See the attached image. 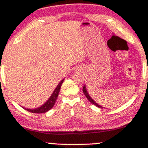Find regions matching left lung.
Returning a JSON list of instances; mask_svg holds the SVG:
<instances>
[{
    "instance_id": "1",
    "label": "left lung",
    "mask_w": 148,
    "mask_h": 148,
    "mask_svg": "<svg viewBox=\"0 0 148 148\" xmlns=\"http://www.w3.org/2000/svg\"><path fill=\"white\" fill-rule=\"evenodd\" d=\"M83 92H84V95H86V97L88 100L90 102V103L93 104V105H95V106H97V107H98V108H102V109L103 108V107H102V106H100V105H98V103H95V102L94 101V100H92V99L91 98H90V95H88V92H87V90H86V86H84L83 87Z\"/></svg>"
}]
</instances>
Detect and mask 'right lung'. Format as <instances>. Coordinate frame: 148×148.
I'll return each instance as SVG.
<instances>
[{"mask_svg":"<svg viewBox=\"0 0 148 148\" xmlns=\"http://www.w3.org/2000/svg\"><path fill=\"white\" fill-rule=\"evenodd\" d=\"M63 81H64V79L62 80L61 82L58 84V86L56 87V88L55 89V90L53 91V93H52L50 98L48 99V101L45 102V103L43 104L42 106H40V108H35V109H27V108H24V109H25L26 110H27V111L30 112L40 114V113L46 112H48V110H50V109L53 108V107L54 106L55 103H56L57 98H58V94H59L60 90V88H61L62 84L63 83Z\"/></svg>","mask_w":148,"mask_h":148,"instance_id":"1","label":"right lung"}]
</instances>
